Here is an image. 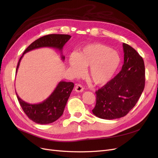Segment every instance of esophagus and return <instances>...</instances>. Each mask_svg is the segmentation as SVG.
<instances>
[{"instance_id":"obj_1","label":"esophagus","mask_w":158,"mask_h":158,"mask_svg":"<svg viewBox=\"0 0 158 158\" xmlns=\"http://www.w3.org/2000/svg\"><path fill=\"white\" fill-rule=\"evenodd\" d=\"M84 87L81 84H77L75 86V91L76 92H82L84 91Z\"/></svg>"}]
</instances>
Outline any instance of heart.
<instances>
[{"label":"heart","mask_w":158,"mask_h":158,"mask_svg":"<svg viewBox=\"0 0 158 158\" xmlns=\"http://www.w3.org/2000/svg\"><path fill=\"white\" fill-rule=\"evenodd\" d=\"M121 57L117 52L99 43L85 46L78 55H71L70 66L75 74H82L85 66H89L88 75L95 84L103 85L113 77L121 64Z\"/></svg>","instance_id":"1"}]
</instances>
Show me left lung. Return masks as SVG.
<instances>
[{
	"instance_id": "left-lung-1",
	"label": "left lung",
	"mask_w": 158,
	"mask_h": 158,
	"mask_svg": "<svg viewBox=\"0 0 158 158\" xmlns=\"http://www.w3.org/2000/svg\"><path fill=\"white\" fill-rule=\"evenodd\" d=\"M124 64L115 77L95 92L92 112L99 118L111 120L125 116L135 106L145 86L142 57L131 46L123 44Z\"/></svg>"
}]
</instances>
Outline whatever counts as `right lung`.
<instances>
[{
  "instance_id": "add662e5",
  "label": "right lung",
  "mask_w": 158,
  "mask_h": 158,
  "mask_svg": "<svg viewBox=\"0 0 158 158\" xmlns=\"http://www.w3.org/2000/svg\"><path fill=\"white\" fill-rule=\"evenodd\" d=\"M70 37V35L65 34H50L43 36L33 41L27 47L19 60L16 73L22 56L27 52L40 47H47L56 48L61 51ZM62 59L64 60L63 55H62ZM74 85L73 82L61 81L50 96L44 102L38 104H30L23 102L19 98L16 92V94L20 106L28 118L37 124L46 125L55 122L63 114L66 104L73 89Z\"/></svg>"
}]
</instances>
